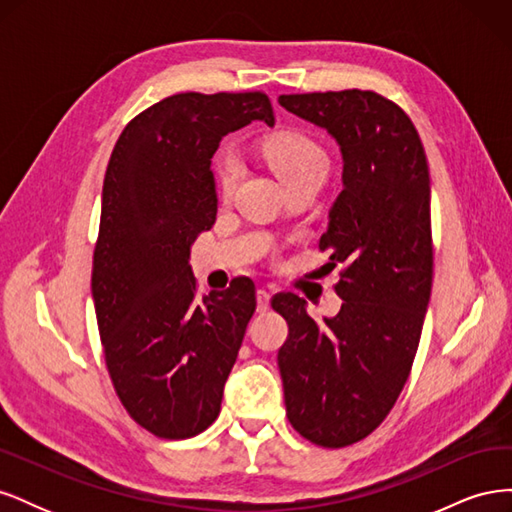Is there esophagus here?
I'll return each instance as SVG.
<instances>
[{
  "label": "esophagus",
  "mask_w": 512,
  "mask_h": 512,
  "mask_svg": "<svg viewBox=\"0 0 512 512\" xmlns=\"http://www.w3.org/2000/svg\"><path fill=\"white\" fill-rule=\"evenodd\" d=\"M269 303H271V292L267 288H260L256 292V305H258V312H267L269 309Z\"/></svg>",
  "instance_id": "34e87169"
}]
</instances>
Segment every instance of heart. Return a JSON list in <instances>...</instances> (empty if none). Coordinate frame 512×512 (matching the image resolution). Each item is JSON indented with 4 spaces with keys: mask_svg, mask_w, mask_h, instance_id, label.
<instances>
[{
    "mask_svg": "<svg viewBox=\"0 0 512 512\" xmlns=\"http://www.w3.org/2000/svg\"><path fill=\"white\" fill-rule=\"evenodd\" d=\"M262 156L273 168V173L284 181L286 188L305 181L322 183L329 173V158L312 138L299 132H282L271 136L262 145ZM215 177L224 196L235 190L239 179V160L232 151H224L215 160Z\"/></svg>",
    "mask_w": 512,
    "mask_h": 512,
    "instance_id": "b5f03b06",
    "label": "heart"
}]
</instances>
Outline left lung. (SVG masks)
Wrapping results in <instances>:
<instances>
[{"label":"left lung","instance_id":"8db88e82","mask_svg":"<svg viewBox=\"0 0 512 512\" xmlns=\"http://www.w3.org/2000/svg\"><path fill=\"white\" fill-rule=\"evenodd\" d=\"M288 113L327 130L342 153V192L320 250L342 265L337 316L316 322L280 292L288 322L277 352L286 416L303 438L342 448L374 431L404 389L431 297V188L410 117L374 91L280 96Z\"/></svg>","mask_w":512,"mask_h":512}]
</instances>
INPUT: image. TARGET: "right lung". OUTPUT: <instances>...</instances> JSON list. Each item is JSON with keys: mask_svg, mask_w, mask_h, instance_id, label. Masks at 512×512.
I'll return each instance as SVG.
<instances>
[{"mask_svg": "<svg viewBox=\"0 0 512 512\" xmlns=\"http://www.w3.org/2000/svg\"><path fill=\"white\" fill-rule=\"evenodd\" d=\"M252 121L275 123L260 91L177 94L134 117L108 160L91 294L121 404L158 438H192L218 418L256 309L250 277L198 301L190 267L218 213L213 153Z\"/></svg>", "mask_w": 512, "mask_h": 512, "instance_id": "obj_1", "label": "right lung"}]
</instances>
